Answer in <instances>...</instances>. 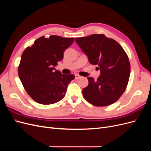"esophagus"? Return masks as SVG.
Listing matches in <instances>:
<instances>
[{
	"label": "esophagus",
	"instance_id": "esophagus-1",
	"mask_svg": "<svg viewBox=\"0 0 151 151\" xmlns=\"http://www.w3.org/2000/svg\"><path fill=\"white\" fill-rule=\"evenodd\" d=\"M75 77H76V79H79L81 78L82 77H81V76L78 75V74H76V75H75Z\"/></svg>",
	"mask_w": 151,
	"mask_h": 151
}]
</instances>
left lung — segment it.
<instances>
[{"mask_svg":"<svg viewBox=\"0 0 151 151\" xmlns=\"http://www.w3.org/2000/svg\"><path fill=\"white\" fill-rule=\"evenodd\" d=\"M76 42L93 65H98L96 81L88 77V86L83 90L87 101L96 106L115 103L124 93L129 83L130 63L126 52L115 40L103 34L76 38Z\"/></svg>","mask_w":151,"mask_h":151,"instance_id":"1","label":"left lung"}]
</instances>
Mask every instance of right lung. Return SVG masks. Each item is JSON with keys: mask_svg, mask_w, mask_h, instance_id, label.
I'll list each match as a JSON object with an SVG mask.
<instances>
[{"mask_svg": "<svg viewBox=\"0 0 151 151\" xmlns=\"http://www.w3.org/2000/svg\"><path fill=\"white\" fill-rule=\"evenodd\" d=\"M73 38L44 36L35 41L22 53L18 75L24 89L35 101L52 104L65 96L68 84L74 74H62L55 70L58 61L63 58L65 50L74 42Z\"/></svg>", "mask_w": 151, "mask_h": 151, "instance_id": "right-lung-1", "label": "right lung"}]
</instances>
